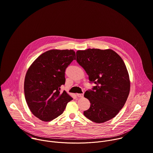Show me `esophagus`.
I'll list each match as a JSON object with an SVG mask.
<instances>
[{
  "instance_id": "obj_1",
  "label": "esophagus",
  "mask_w": 153,
  "mask_h": 153,
  "mask_svg": "<svg viewBox=\"0 0 153 153\" xmlns=\"http://www.w3.org/2000/svg\"><path fill=\"white\" fill-rule=\"evenodd\" d=\"M76 95L78 97H83V94H76Z\"/></svg>"
}]
</instances>
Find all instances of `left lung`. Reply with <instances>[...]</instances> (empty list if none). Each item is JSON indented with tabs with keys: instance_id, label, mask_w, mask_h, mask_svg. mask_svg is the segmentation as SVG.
<instances>
[{
	"instance_id": "obj_1",
	"label": "left lung",
	"mask_w": 153,
	"mask_h": 153,
	"mask_svg": "<svg viewBox=\"0 0 153 153\" xmlns=\"http://www.w3.org/2000/svg\"><path fill=\"white\" fill-rule=\"evenodd\" d=\"M76 61L90 82L96 84L84 94L91 103L84 115L97 123L112 119L124 106L130 92L129 75L123 60L111 49L88 48L77 51Z\"/></svg>"
}]
</instances>
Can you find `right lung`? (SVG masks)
<instances>
[{
    "instance_id": "obj_1",
    "label": "right lung",
    "mask_w": 153,
    "mask_h": 153,
    "mask_svg": "<svg viewBox=\"0 0 153 153\" xmlns=\"http://www.w3.org/2000/svg\"><path fill=\"white\" fill-rule=\"evenodd\" d=\"M76 59L73 50H50L32 63L25 76V99L31 112L43 121H50L61 115L73 98L65 91V72Z\"/></svg>"
}]
</instances>
